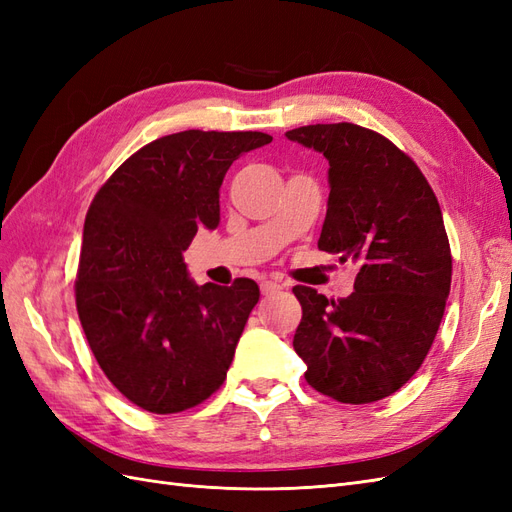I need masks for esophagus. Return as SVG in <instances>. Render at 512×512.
I'll return each instance as SVG.
<instances>
[{
  "label": "esophagus",
  "instance_id": "1",
  "mask_svg": "<svg viewBox=\"0 0 512 512\" xmlns=\"http://www.w3.org/2000/svg\"><path fill=\"white\" fill-rule=\"evenodd\" d=\"M282 288H286V282H282V280H265L260 284L262 294H273V292L282 290Z\"/></svg>",
  "mask_w": 512,
  "mask_h": 512
}]
</instances>
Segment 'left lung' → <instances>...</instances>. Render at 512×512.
<instances>
[{
  "instance_id": "left-lung-1",
  "label": "left lung",
  "mask_w": 512,
  "mask_h": 512,
  "mask_svg": "<svg viewBox=\"0 0 512 512\" xmlns=\"http://www.w3.org/2000/svg\"><path fill=\"white\" fill-rule=\"evenodd\" d=\"M286 136L329 160L318 247L359 262L346 299L292 288L303 307L292 346L318 393L371 404L416 374L440 329L453 258L438 198L414 160L374 130L344 121Z\"/></svg>"
}]
</instances>
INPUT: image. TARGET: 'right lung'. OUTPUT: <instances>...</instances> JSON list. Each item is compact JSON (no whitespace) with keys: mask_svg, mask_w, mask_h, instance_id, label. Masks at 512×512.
<instances>
[{"mask_svg":"<svg viewBox=\"0 0 512 512\" xmlns=\"http://www.w3.org/2000/svg\"><path fill=\"white\" fill-rule=\"evenodd\" d=\"M265 132L185 130L123 162L91 203L76 273V309L115 389L153 414L203 404L220 389L260 290L196 286L185 269L200 226L220 224V185Z\"/></svg>","mask_w":512,"mask_h":512,"instance_id":"right-lung-1","label":"right lung"}]
</instances>
